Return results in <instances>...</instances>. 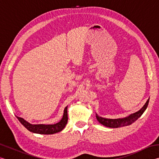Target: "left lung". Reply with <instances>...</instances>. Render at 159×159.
Here are the masks:
<instances>
[{"instance_id": "obj_1", "label": "left lung", "mask_w": 159, "mask_h": 159, "mask_svg": "<svg viewBox=\"0 0 159 159\" xmlns=\"http://www.w3.org/2000/svg\"><path fill=\"white\" fill-rule=\"evenodd\" d=\"M149 98L147 99L146 103L142 107V108L139 110L138 111L133 114H131L130 115L127 116L124 118H106L102 116H99L98 114L96 113V118L98 121L104 126L111 128H117L120 127H124V126H128L131 125L133 123L135 120H137L138 118L141 116L142 114L144 112L145 110L147 108L148 104H149Z\"/></svg>"}]
</instances>
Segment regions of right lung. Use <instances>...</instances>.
I'll use <instances>...</instances> for the list:
<instances>
[{
  "label": "right lung",
  "instance_id": "right-lung-1",
  "mask_svg": "<svg viewBox=\"0 0 159 159\" xmlns=\"http://www.w3.org/2000/svg\"><path fill=\"white\" fill-rule=\"evenodd\" d=\"M67 108H68V106L64 108L61 119L55 124H31L22 118L17 116V118L21 124L31 133L41 134H52L61 132L65 128L67 121H68Z\"/></svg>",
  "mask_w": 159,
  "mask_h": 159
}]
</instances>
